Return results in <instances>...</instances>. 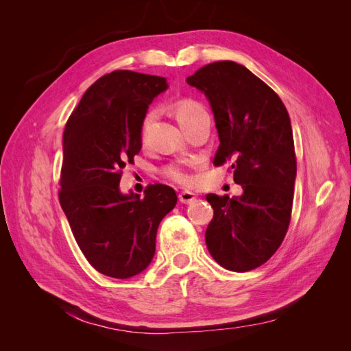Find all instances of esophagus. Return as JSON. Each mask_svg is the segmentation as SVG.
Segmentation results:
<instances>
[{
  "label": "esophagus",
  "instance_id": "obj_1",
  "mask_svg": "<svg viewBox=\"0 0 351 351\" xmlns=\"http://www.w3.org/2000/svg\"><path fill=\"white\" fill-rule=\"evenodd\" d=\"M196 199V195L192 192H182L178 193V200L182 202V204H192V202Z\"/></svg>",
  "mask_w": 351,
  "mask_h": 351
}]
</instances>
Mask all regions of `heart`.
Wrapping results in <instances>:
<instances>
[{"mask_svg": "<svg viewBox=\"0 0 351 351\" xmlns=\"http://www.w3.org/2000/svg\"><path fill=\"white\" fill-rule=\"evenodd\" d=\"M173 110L176 112L177 121L180 123V125L183 127V129L190 121L195 120L197 115L206 112L205 108L202 107L197 101H195L192 98H182V99L176 101L173 105ZM152 120H154V112H147L142 121L141 139L143 143L147 139V132H149ZM159 173H161V176L164 178L169 180V182H173L176 184H182V186H189L193 180L192 174L189 173L187 167L184 164H180V162H169L159 169Z\"/></svg>", "mask_w": 351, "mask_h": 351, "instance_id": "obj_1", "label": "heart"}]
</instances>
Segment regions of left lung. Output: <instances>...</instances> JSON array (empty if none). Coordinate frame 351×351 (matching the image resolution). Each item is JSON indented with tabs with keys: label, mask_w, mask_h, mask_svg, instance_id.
Segmentation results:
<instances>
[{
	"label": "left lung",
	"mask_w": 351,
	"mask_h": 351,
	"mask_svg": "<svg viewBox=\"0 0 351 351\" xmlns=\"http://www.w3.org/2000/svg\"><path fill=\"white\" fill-rule=\"evenodd\" d=\"M206 95L219 137L214 165L231 161L239 197L206 195L214 218L206 246L221 267L246 272L278 250L290 226L297 161L289 112L267 83L234 61L187 77Z\"/></svg>",
	"instance_id": "1"
}]
</instances>
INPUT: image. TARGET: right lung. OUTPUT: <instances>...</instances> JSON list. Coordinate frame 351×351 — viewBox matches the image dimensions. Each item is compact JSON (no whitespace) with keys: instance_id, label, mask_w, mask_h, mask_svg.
Wrapping results in <instances>:
<instances>
[{"instance_id":"1","label":"right lung","mask_w":351,"mask_h":351,"mask_svg":"<svg viewBox=\"0 0 351 351\" xmlns=\"http://www.w3.org/2000/svg\"><path fill=\"white\" fill-rule=\"evenodd\" d=\"M167 86L165 77L130 70L104 74L62 136L61 208L84 258L111 278H130L151 263L159 222L177 204L165 184H149L142 199L119 189L123 169L141 152L147 107Z\"/></svg>"}]
</instances>
